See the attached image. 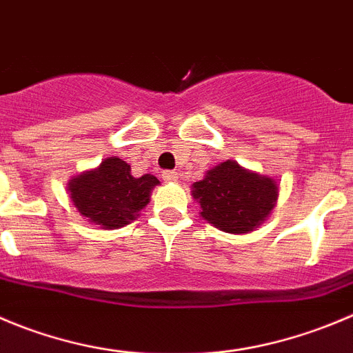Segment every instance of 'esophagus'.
I'll return each instance as SVG.
<instances>
[{
  "mask_svg": "<svg viewBox=\"0 0 353 353\" xmlns=\"http://www.w3.org/2000/svg\"><path fill=\"white\" fill-rule=\"evenodd\" d=\"M163 180L164 182H176L179 180V173L176 171H163Z\"/></svg>",
  "mask_w": 353,
  "mask_h": 353,
  "instance_id": "1",
  "label": "esophagus"
}]
</instances>
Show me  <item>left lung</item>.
Returning <instances> with one entry per match:
<instances>
[{"label": "left lung", "instance_id": "obj_1", "mask_svg": "<svg viewBox=\"0 0 353 353\" xmlns=\"http://www.w3.org/2000/svg\"><path fill=\"white\" fill-rule=\"evenodd\" d=\"M279 185L270 176L244 170L236 161H225L208 170L192 185L201 216L229 234H248L263 223L274 210Z\"/></svg>", "mask_w": 353, "mask_h": 353}]
</instances>
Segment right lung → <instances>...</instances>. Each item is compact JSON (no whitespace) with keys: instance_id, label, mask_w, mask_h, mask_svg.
I'll list each match as a JSON object with an SVG mask.
<instances>
[{"instance_id":"add662e5","label":"right lung","mask_w":353,"mask_h":353,"mask_svg":"<svg viewBox=\"0 0 353 353\" xmlns=\"http://www.w3.org/2000/svg\"><path fill=\"white\" fill-rule=\"evenodd\" d=\"M79 214L100 229H119L132 223L149 204L159 180L154 174L135 179L132 166L119 157H107L95 170L74 176L67 183Z\"/></svg>"}]
</instances>
